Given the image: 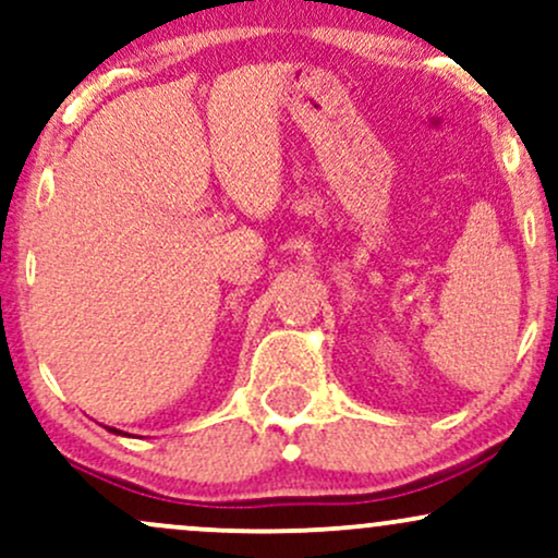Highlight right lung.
Segmentation results:
<instances>
[{
	"label": "right lung",
	"mask_w": 558,
	"mask_h": 558,
	"mask_svg": "<svg viewBox=\"0 0 558 558\" xmlns=\"http://www.w3.org/2000/svg\"><path fill=\"white\" fill-rule=\"evenodd\" d=\"M107 430H110V433H118V435H125L123 430H114V427H107Z\"/></svg>",
	"instance_id": "obj_1"
}]
</instances>
